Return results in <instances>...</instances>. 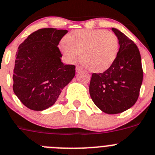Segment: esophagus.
<instances>
[{
	"mask_svg": "<svg viewBox=\"0 0 155 155\" xmlns=\"http://www.w3.org/2000/svg\"><path fill=\"white\" fill-rule=\"evenodd\" d=\"M76 72H79V71H81V70H83V68H82V67L80 66V65H79V64H76Z\"/></svg>",
	"mask_w": 155,
	"mask_h": 155,
	"instance_id": "obj_1",
	"label": "esophagus"
}]
</instances>
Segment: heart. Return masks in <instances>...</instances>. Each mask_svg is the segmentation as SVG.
<instances>
[{
	"label": "heart",
	"instance_id": "b5f03b06",
	"mask_svg": "<svg viewBox=\"0 0 155 155\" xmlns=\"http://www.w3.org/2000/svg\"><path fill=\"white\" fill-rule=\"evenodd\" d=\"M60 49L68 61L79 55L80 62L92 72H102L111 66L118 51V40L111 31L76 29L68 33Z\"/></svg>",
	"mask_w": 155,
	"mask_h": 155
}]
</instances>
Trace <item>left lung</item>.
<instances>
[{
	"instance_id": "8db88e82",
	"label": "left lung",
	"mask_w": 155,
	"mask_h": 155,
	"mask_svg": "<svg viewBox=\"0 0 155 155\" xmlns=\"http://www.w3.org/2000/svg\"><path fill=\"white\" fill-rule=\"evenodd\" d=\"M111 29L118 37V54L106 71L92 74L90 94L97 107L112 115L126 111L137 102L143 81V68L135 43L118 29Z\"/></svg>"
}]
</instances>
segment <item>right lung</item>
I'll use <instances>...</instances> for the list:
<instances>
[{
  "label": "right lung",
  "instance_id": "add662e5",
  "mask_svg": "<svg viewBox=\"0 0 155 155\" xmlns=\"http://www.w3.org/2000/svg\"><path fill=\"white\" fill-rule=\"evenodd\" d=\"M68 31L44 28L28 36L18 48L13 73V91L25 107L43 111L52 106L76 73L64 64L58 45Z\"/></svg>",
  "mask_w": 155,
  "mask_h": 155
}]
</instances>
